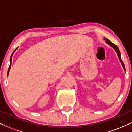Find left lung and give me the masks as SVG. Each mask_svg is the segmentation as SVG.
<instances>
[{"label":"left lung","mask_w":132,"mask_h":132,"mask_svg":"<svg viewBox=\"0 0 132 132\" xmlns=\"http://www.w3.org/2000/svg\"><path fill=\"white\" fill-rule=\"evenodd\" d=\"M103 39H104V40H105V41H106V44H108V45H109L110 46H111V47H113V49H114V51H116V54H117V55H118V58H119V60L120 62H121V64H122V66L123 68H124V71H125V72H126V69H125L124 64V63H123V61H122V59H121V52H120V51H119V48L118 47V46H116V45H115V44H113V43H111L110 41H109V40H108V39H106V38H103Z\"/></svg>","instance_id":"left-lung-1"}]
</instances>
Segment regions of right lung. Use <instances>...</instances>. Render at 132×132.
Listing matches in <instances>:
<instances>
[{
	"mask_svg": "<svg viewBox=\"0 0 132 132\" xmlns=\"http://www.w3.org/2000/svg\"><path fill=\"white\" fill-rule=\"evenodd\" d=\"M18 49V48H16V49H15L14 51L13 52L12 54H11V56H10V66H9V68H8V73H9V72H10V69H11V58H12V56H13V54H14V52L16 51V49Z\"/></svg>",
	"mask_w": 132,
	"mask_h": 132,
	"instance_id": "add662e5",
	"label": "right lung"
}]
</instances>
